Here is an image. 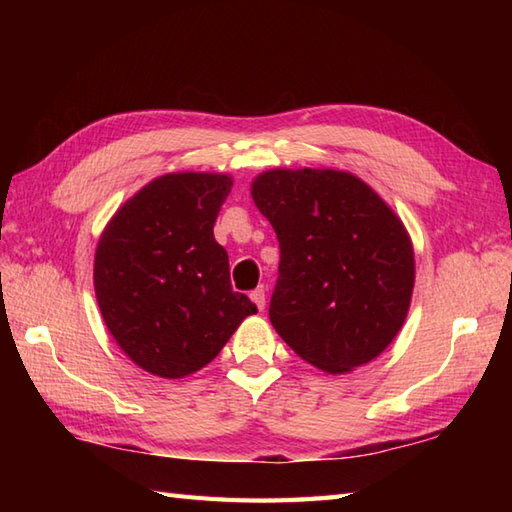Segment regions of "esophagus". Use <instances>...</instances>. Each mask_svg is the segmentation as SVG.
Instances as JSON below:
<instances>
[{
    "label": "esophagus",
    "instance_id": "34e87169",
    "mask_svg": "<svg viewBox=\"0 0 512 512\" xmlns=\"http://www.w3.org/2000/svg\"><path fill=\"white\" fill-rule=\"evenodd\" d=\"M250 299H253V303H255L259 310H264V306H266V290H264V286H259L253 292H250Z\"/></svg>",
    "mask_w": 512,
    "mask_h": 512
}]
</instances>
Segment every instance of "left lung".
I'll return each instance as SVG.
<instances>
[{
    "mask_svg": "<svg viewBox=\"0 0 512 512\" xmlns=\"http://www.w3.org/2000/svg\"><path fill=\"white\" fill-rule=\"evenodd\" d=\"M250 195L279 239L268 314L281 339L328 374L383 354L416 281L411 237L394 209L341 169H268Z\"/></svg>",
    "mask_w": 512,
    "mask_h": 512,
    "instance_id": "1",
    "label": "left lung"
}]
</instances>
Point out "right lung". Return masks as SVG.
Listing matches in <instances>:
<instances>
[{"label":"right lung","mask_w":512,"mask_h":512,"mask_svg":"<svg viewBox=\"0 0 512 512\" xmlns=\"http://www.w3.org/2000/svg\"><path fill=\"white\" fill-rule=\"evenodd\" d=\"M228 173H165L136 191L96 244L94 292L107 330L145 372L184 378L209 365L257 306L233 292L213 226Z\"/></svg>","instance_id":"1"}]
</instances>
